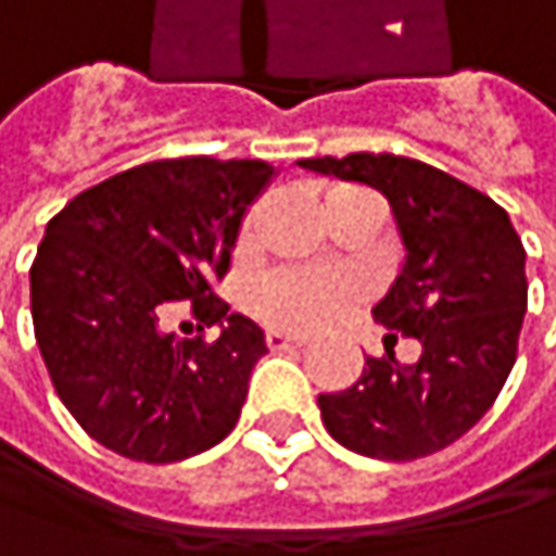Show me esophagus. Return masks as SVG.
Segmentation results:
<instances>
[{
  "label": "esophagus",
  "instance_id": "esophagus-1",
  "mask_svg": "<svg viewBox=\"0 0 556 556\" xmlns=\"http://www.w3.org/2000/svg\"><path fill=\"white\" fill-rule=\"evenodd\" d=\"M265 343H268V351H294V346H304V343H307V337H304V333H291V330L271 327V330L265 333Z\"/></svg>",
  "mask_w": 556,
  "mask_h": 556
}]
</instances>
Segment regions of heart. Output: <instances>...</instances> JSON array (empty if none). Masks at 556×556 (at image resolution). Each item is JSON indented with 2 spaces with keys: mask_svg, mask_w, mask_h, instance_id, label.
Instances as JSON below:
<instances>
[{
  "mask_svg": "<svg viewBox=\"0 0 556 556\" xmlns=\"http://www.w3.org/2000/svg\"><path fill=\"white\" fill-rule=\"evenodd\" d=\"M364 294L361 278L340 271H278L258 288V311L275 324L320 327Z\"/></svg>",
  "mask_w": 556,
  "mask_h": 556,
  "instance_id": "b5f03b06",
  "label": "heart"
}]
</instances>
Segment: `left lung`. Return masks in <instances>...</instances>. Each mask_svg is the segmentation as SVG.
Returning a JSON list of instances; mask_svg holds the SVG:
<instances>
[{"label": "left lung", "mask_w": 556, "mask_h": 556, "mask_svg": "<svg viewBox=\"0 0 556 556\" xmlns=\"http://www.w3.org/2000/svg\"><path fill=\"white\" fill-rule=\"evenodd\" d=\"M364 182L390 202L403 268L374 320L416 337L422 357H367L354 387L320 393L327 432L357 455L413 462L462 439L502 393L528 311L525 245L498 202L462 179L393 153L298 160Z\"/></svg>", "instance_id": "8db88e82"}]
</instances>
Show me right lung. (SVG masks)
I'll return each mask as SVG.
<instances>
[{"label": "right lung", "instance_id": "right-lung-1", "mask_svg": "<svg viewBox=\"0 0 556 556\" xmlns=\"http://www.w3.org/2000/svg\"><path fill=\"white\" fill-rule=\"evenodd\" d=\"M271 176L265 160H156L85 189L48 223L31 265L38 351L67 413L104 448L166 465L236 429L268 346L210 281L229 271ZM176 300L220 337L166 334Z\"/></svg>", "mask_w": 556, "mask_h": 556}]
</instances>
